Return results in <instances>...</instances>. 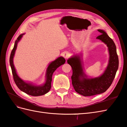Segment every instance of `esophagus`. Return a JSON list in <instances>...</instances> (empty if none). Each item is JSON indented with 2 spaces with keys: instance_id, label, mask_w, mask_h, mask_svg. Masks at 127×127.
<instances>
[{
  "instance_id": "esophagus-1",
  "label": "esophagus",
  "mask_w": 127,
  "mask_h": 127,
  "mask_svg": "<svg viewBox=\"0 0 127 127\" xmlns=\"http://www.w3.org/2000/svg\"><path fill=\"white\" fill-rule=\"evenodd\" d=\"M70 53H69V52H64V54H63V56H64V58H66V59H67L68 58H69V57H70Z\"/></svg>"
}]
</instances>
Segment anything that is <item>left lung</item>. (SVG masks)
Listing matches in <instances>:
<instances>
[{"label": "left lung", "mask_w": 127, "mask_h": 127, "mask_svg": "<svg viewBox=\"0 0 127 127\" xmlns=\"http://www.w3.org/2000/svg\"><path fill=\"white\" fill-rule=\"evenodd\" d=\"M101 34L96 37L108 47L109 61L106 70L101 76L94 79L85 78L81 63L79 57H74L67 60V63L72 68V85L78 93L84 96H90L106 92L112 85L119 67V58L116 48L113 40L104 31L98 30Z\"/></svg>", "instance_id": "8db88e82"}]
</instances>
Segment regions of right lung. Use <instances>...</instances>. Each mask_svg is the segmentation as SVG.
Returning <instances> with one entry per match:
<instances>
[{"instance_id": "right-lung-1", "label": "right lung", "mask_w": 127, "mask_h": 127, "mask_svg": "<svg viewBox=\"0 0 127 127\" xmlns=\"http://www.w3.org/2000/svg\"><path fill=\"white\" fill-rule=\"evenodd\" d=\"M23 35L24 34H20L18 37L17 39L15 40L14 47L11 52L10 58V64L11 67L13 80L15 83L20 90L25 93L34 96L43 95L48 93L51 89L53 73L57 69V68L65 63L66 60L63 57H59L49 64L47 68V73H46V81L44 85L41 86H36L25 82L18 76L13 62V58L14 55L15 49L17 48V44Z\"/></svg>"}]
</instances>
